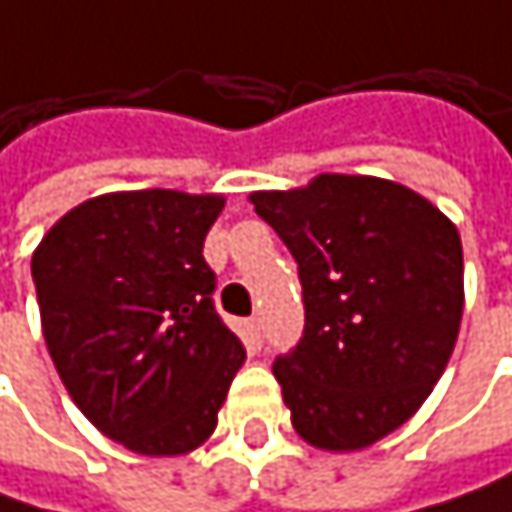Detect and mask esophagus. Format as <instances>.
Segmentation results:
<instances>
[{
    "label": "esophagus",
    "instance_id": "1",
    "mask_svg": "<svg viewBox=\"0 0 512 512\" xmlns=\"http://www.w3.org/2000/svg\"><path fill=\"white\" fill-rule=\"evenodd\" d=\"M242 330H245V342H248L251 348H261V321H258V318H248V321L242 324Z\"/></svg>",
    "mask_w": 512,
    "mask_h": 512
}]
</instances>
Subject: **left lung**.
<instances>
[{
  "instance_id": "obj_1",
  "label": "left lung",
  "mask_w": 512,
  "mask_h": 512,
  "mask_svg": "<svg viewBox=\"0 0 512 512\" xmlns=\"http://www.w3.org/2000/svg\"><path fill=\"white\" fill-rule=\"evenodd\" d=\"M248 200L300 264L306 333L273 366L297 435L330 453L378 444L420 411L456 348V224L414 188L357 173Z\"/></svg>"
}]
</instances>
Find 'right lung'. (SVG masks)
I'll use <instances>...</instances> for the list:
<instances>
[{
	"label": "right lung",
	"instance_id": "1",
	"mask_svg": "<svg viewBox=\"0 0 512 512\" xmlns=\"http://www.w3.org/2000/svg\"><path fill=\"white\" fill-rule=\"evenodd\" d=\"M221 209V194L110 191L68 209L32 251L53 366L83 417L131 453L206 444L245 363L203 261Z\"/></svg>",
	"mask_w": 512,
	"mask_h": 512
}]
</instances>
